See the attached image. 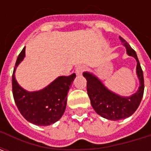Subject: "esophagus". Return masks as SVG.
Returning a JSON list of instances; mask_svg holds the SVG:
<instances>
[{"instance_id":"1","label":"esophagus","mask_w":151,"mask_h":151,"mask_svg":"<svg viewBox=\"0 0 151 151\" xmlns=\"http://www.w3.org/2000/svg\"><path fill=\"white\" fill-rule=\"evenodd\" d=\"M85 70V67L82 65H78L75 68V73L77 75H81L83 71Z\"/></svg>"}]
</instances>
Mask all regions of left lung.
Segmentation results:
<instances>
[{
  "label": "left lung",
  "instance_id": "1",
  "mask_svg": "<svg viewBox=\"0 0 151 151\" xmlns=\"http://www.w3.org/2000/svg\"><path fill=\"white\" fill-rule=\"evenodd\" d=\"M120 40L122 44L126 47L127 54L134 57L137 60L136 71L140 86L136 93L129 97L120 96L108 90L93 73H83V76L87 81V94L91 99L92 107L99 116L111 120H119L132 116L138 108L144 93L143 72L137 56L135 51L123 38L120 36Z\"/></svg>",
  "mask_w": 151,
  "mask_h": 151
}]
</instances>
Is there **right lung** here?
<instances>
[{"label": "right lung", "mask_w": 151, "mask_h": 151, "mask_svg": "<svg viewBox=\"0 0 151 151\" xmlns=\"http://www.w3.org/2000/svg\"><path fill=\"white\" fill-rule=\"evenodd\" d=\"M25 47L18 55L12 76L15 104L27 121L40 126L50 125L59 120L65 111L68 91L76 74L58 77L45 88L38 91H26L19 86L14 75L16 68L24 59Z\"/></svg>", "instance_id": "1"}]
</instances>
